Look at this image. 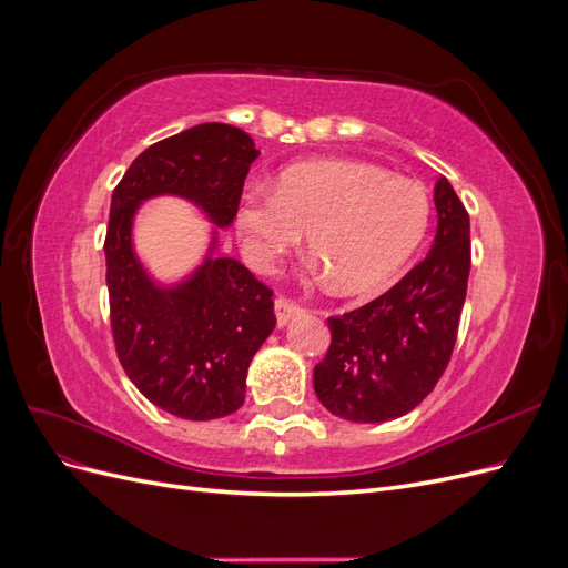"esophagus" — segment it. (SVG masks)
Returning <instances> with one entry per match:
<instances>
[{
    "label": "esophagus",
    "instance_id": "34e87169",
    "mask_svg": "<svg viewBox=\"0 0 568 568\" xmlns=\"http://www.w3.org/2000/svg\"><path fill=\"white\" fill-rule=\"evenodd\" d=\"M301 311H303L301 303L291 301V298H286V296H280L277 301H274V313H277V322H280V326H284L291 317L298 315Z\"/></svg>",
    "mask_w": 568,
    "mask_h": 568
}]
</instances>
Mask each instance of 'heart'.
<instances>
[{
  "label": "heart",
  "instance_id": "obj_1",
  "mask_svg": "<svg viewBox=\"0 0 568 568\" xmlns=\"http://www.w3.org/2000/svg\"><path fill=\"white\" fill-rule=\"evenodd\" d=\"M432 201L409 180L351 161L288 168L277 189L253 186L236 211L251 263L272 267L301 244L341 294H363L390 282L424 242Z\"/></svg>",
  "mask_w": 568,
  "mask_h": 568
}]
</instances>
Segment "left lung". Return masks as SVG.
Returning a JSON list of instances; mask_svg holds the SVG:
<instances>
[{"label": "left lung", "instance_id": "left-lung-1", "mask_svg": "<svg viewBox=\"0 0 568 568\" xmlns=\"http://www.w3.org/2000/svg\"><path fill=\"white\" fill-rule=\"evenodd\" d=\"M438 232L419 265L351 313L329 322L332 343L313 386L332 415L388 422L415 409L448 367L471 267L469 213L450 182H436Z\"/></svg>", "mask_w": 568, "mask_h": 568}]
</instances>
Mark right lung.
<instances>
[{"label": "right lung", "mask_w": 568, "mask_h": 568, "mask_svg": "<svg viewBox=\"0 0 568 568\" xmlns=\"http://www.w3.org/2000/svg\"><path fill=\"white\" fill-rule=\"evenodd\" d=\"M257 153L244 130L203 123L142 151L111 196L104 253L115 353L144 398L182 419H220L244 405L251 359L277 324L272 288L234 257H209L189 282L159 288L132 253V215L149 196L178 194L227 227Z\"/></svg>", "instance_id": "1"}]
</instances>
